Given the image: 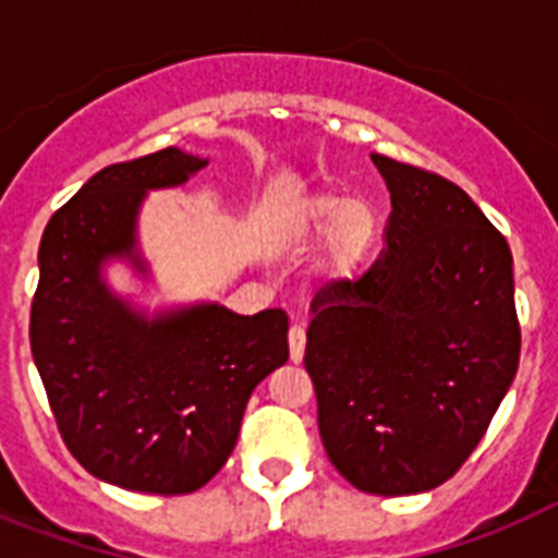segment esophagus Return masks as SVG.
Returning a JSON list of instances; mask_svg holds the SVG:
<instances>
[{
  "mask_svg": "<svg viewBox=\"0 0 558 558\" xmlns=\"http://www.w3.org/2000/svg\"><path fill=\"white\" fill-rule=\"evenodd\" d=\"M288 343H290V360H293V363H302L304 343H307V335H304V327H290Z\"/></svg>",
  "mask_w": 558,
  "mask_h": 558,
  "instance_id": "34e87169",
  "label": "esophagus"
}]
</instances>
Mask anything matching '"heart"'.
Listing matches in <instances>:
<instances>
[{"instance_id": "heart-1", "label": "heart", "mask_w": 558, "mask_h": 558, "mask_svg": "<svg viewBox=\"0 0 558 558\" xmlns=\"http://www.w3.org/2000/svg\"><path fill=\"white\" fill-rule=\"evenodd\" d=\"M302 231L315 236H329V263L338 274H349L368 254L377 234V218L368 206L352 198L322 195L310 201L304 211Z\"/></svg>"}]
</instances>
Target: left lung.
Wrapping results in <instances>:
<instances>
[{
  "label": "left lung",
  "instance_id": "left-lung-1",
  "mask_svg": "<svg viewBox=\"0 0 558 558\" xmlns=\"http://www.w3.org/2000/svg\"><path fill=\"white\" fill-rule=\"evenodd\" d=\"M372 161L391 192L386 248L315 293L304 366L335 470L368 495H418L461 470L514 379V274L461 186Z\"/></svg>",
  "mask_w": 558,
  "mask_h": 558
}]
</instances>
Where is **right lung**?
I'll use <instances>...</instances> for the list:
<instances>
[{"label": "right lung", "mask_w": 558, "mask_h": 558, "mask_svg": "<svg viewBox=\"0 0 558 558\" xmlns=\"http://www.w3.org/2000/svg\"><path fill=\"white\" fill-rule=\"evenodd\" d=\"M206 159L165 147L100 170L49 218L29 347L63 445L128 492L190 495L218 475L248 397L288 360V313L220 304L147 318L102 282L125 256L145 274L136 218L147 190L184 184Z\"/></svg>", "instance_id": "obj_1"}]
</instances>
